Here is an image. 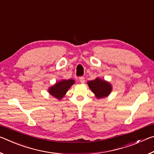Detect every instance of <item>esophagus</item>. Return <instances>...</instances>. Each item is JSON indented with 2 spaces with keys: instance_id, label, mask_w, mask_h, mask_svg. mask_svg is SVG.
Here are the masks:
<instances>
[{
  "instance_id": "34e87169",
  "label": "esophagus",
  "mask_w": 154,
  "mask_h": 154,
  "mask_svg": "<svg viewBox=\"0 0 154 154\" xmlns=\"http://www.w3.org/2000/svg\"><path fill=\"white\" fill-rule=\"evenodd\" d=\"M79 82L82 83H85V78L83 77H80L79 78Z\"/></svg>"
}]
</instances>
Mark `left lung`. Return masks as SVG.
<instances>
[{
	"instance_id": "left-lung-1",
	"label": "left lung",
	"mask_w": 154,
	"mask_h": 154,
	"mask_svg": "<svg viewBox=\"0 0 154 154\" xmlns=\"http://www.w3.org/2000/svg\"><path fill=\"white\" fill-rule=\"evenodd\" d=\"M88 85L98 99L105 98L110 94L112 85L107 81L97 77L94 80L88 81Z\"/></svg>"
}]
</instances>
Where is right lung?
<instances>
[{
  "instance_id": "add662e5",
  "label": "right lung",
  "mask_w": 154,
  "mask_h": 154,
  "mask_svg": "<svg viewBox=\"0 0 154 154\" xmlns=\"http://www.w3.org/2000/svg\"><path fill=\"white\" fill-rule=\"evenodd\" d=\"M75 83L72 79H62L57 82L55 84L49 88L48 92L56 98L60 100L66 94L67 91Z\"/></svg>"
}]
</instances>
